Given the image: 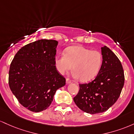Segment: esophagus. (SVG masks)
I'll list each match as a JSON object with an SVG mask.
<instances>
[{
    "label": "esophagus",
    "mask_w": 134,
    "mask_h": 134,
    "mask_svg": "<svg viewBox=\"0 0 134 134\" xmlns=\"http://www.w3.org/2000/svg\"><path fill=\"white\" fill-rule=\"evenodd\" d=\"M66 82L67 84H70L71 83V81L70 80V79H66Z\"/></svg>",
    "instance_id": "1"
}]
</instances>
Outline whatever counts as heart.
Returning a JSON list of instances; mask_svg holds the SVG:
<instances>
[{"label":"heart","instance_id":"heart-1","mask_svg":"<svg viewBox=\"0 0 134 134\" xmlns=\"http://www.w3.org/2000/svg\"><path fill=\"white\" fill-rule=\"evenodd\" d=\"M54 62L61 74H64L73 67V76L81 82H87L97 75L103 62V56L97 51L75 46L67 48L64 55H56Z\"/></svg>","mask_w":134,"mask_h":134}]
</instances>
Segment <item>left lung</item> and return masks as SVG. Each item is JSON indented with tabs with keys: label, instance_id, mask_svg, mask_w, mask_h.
I'll return each mask as SVG.
<instances>
[{
	"label": "left lung",
	"instance_id": "left-lung-1",
	"mask_svg": "<svg viewBox=\"0 0 134 134\" xmlns=\"http://www.w3.org/2000/svg\"><path fill=\"white\" fill-rule=\"evenodd\" d=\"M102 65L97 76L88 83L80 84L79 93L73 98L81 110L96 114L107 111L118 100L124 85L121 62L106 46L101 47Z\"/></svg>",
	"mask_w": 134,
	"mask_h": 134
}]
</instances>
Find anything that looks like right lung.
Returning <instances> with one entry per match:
<instances>
[{
    "instance_id": "right-lung-1",
    "label": "right lung",
    "mask_w": 134,
    "mask_h": 134,
    "mask_svg": "<svg viewBox=\"0 0 134 134\" xmlns=\"http://www.w3.org/2000/svg\"><path fill=\"white\" fill-rule=\"evenodd\" d=\"M58 42L41 39L23 46L11 62L10 91L23 106L33 112L46 110L66 80L57 71L55 56Z\"/></svg>"
}]
</instances>
